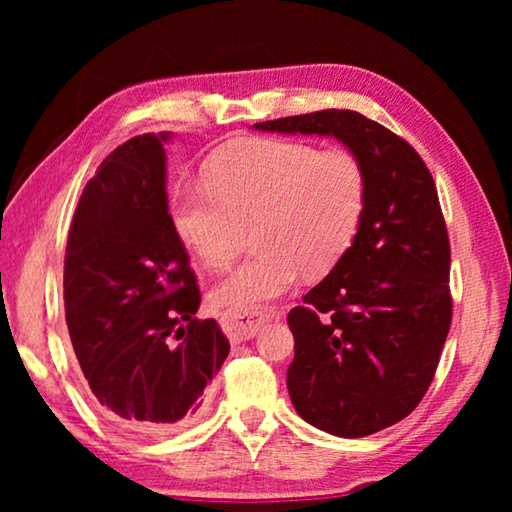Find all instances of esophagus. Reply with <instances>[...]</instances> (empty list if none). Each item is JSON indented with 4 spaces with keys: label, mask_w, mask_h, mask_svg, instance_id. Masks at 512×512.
<instances>
[{
    "label": "esophagus",
    "mask_w": 512,
    "mask_h": 512,
    "mask_svg": "<svg viewBox=\"0 0 512 512\" xmlns=\"http://www.w3.org/2000/svg\"><path fill=\"white\" fill-rule=\"evenodd\" d=\"M275 311L271 309H253V311H232L221 318L223 332L228 334L232 343H241L257 334V329L262 327L266 320H271Z\"/></svg>",
    "instance_id": "34e87169"
}]
</instances>
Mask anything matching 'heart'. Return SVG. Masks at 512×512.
I'll return each instance as SVG.
<instances>
[{"label": "heart", "instance_id": "obj_1", "mask_svg": "<svg viewBox=\"0 0 512 512\" xmlns=\"http://www.w3.org/2000/svg\"><path fill=\"white\" fill-rule=\"evenodd\" d=\"M207 189L173 207L180 239L205 266L237 253L241 225L259 246L212 289L228 311H253L284 296L302 273H327L348 253L366 210V173L350 153L296 140H248L216 155Z\"/></svg>", "mask_w": 512, "mask_h": 512}]
</instances>
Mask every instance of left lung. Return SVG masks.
Instances as JSON below:
<instances>
[{
	"instance_id": "obj_1",
	"label": "left lung",
	"mask_w": 512,
	"mask_h": 512,
	"mask_svg": "<svg viewBox=\"0 0 512 512\" xmlns=\"http://www.w3.org/2000/svg\"><path fill=\"white\" fill-rule=\"evenodd\" d=\"M255 128L336 137L366 173L357 237L287 316L296 339L287 388L314 427L370 436L420 404L452 325V255L436 183L409 142L361 112L318 110Z\"/></svg>"
}]
</instances>
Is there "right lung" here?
<instances>
[{"mask_svg":"<svg viewBox=\"0 0 512 512\" xmlns=\"http://www.w3.org/2000/svg\"><path fill=\"white\" fill-rule=\"evenodd\" d=\"M169 133L117 146L83 189L65 250V320L99 409L135 433L187 427L230 343L198 320L196 275L167 203Z\"/></svg>","mask_w":512,"mask_h":512,"instance_id":"obj_1","label":"right lung"}]
</instances>
